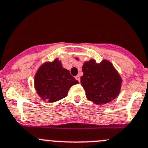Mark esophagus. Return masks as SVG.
I'll return each mask as SVG.
<instances>
[{
    "instance_id": "obj_1",
    "label": "esophagus",
    "mask_w": 148,
    "mask_h": 148,
    "mask_svg": "<svg viewBox=\"0 0 148 148\" xmlns=\"http://www.w3.org/2000/svg\"><path fill=\"white\" fill-rule=\"evenodd\" d=\"M75 79H76L77 81H78V82L80 83V81H81V78H80L79 75H77V76H75Z\"/></svg>"
}]
</instances>
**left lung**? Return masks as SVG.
<instances>
[{
    "mask_svg": "<svg viewBox=\"0 0 148 148\" xmlns=\"http://www.w3.org/2000/svg\"><path fill=\"white\" fill-rule=\"evenodd\" d=\"M82 71L81 84L89 101L102 105L112 102L118 96L123 80L109 61L103 59L97 63L91 59L84 63Z\"/></svg>",
    "mask_w": 148,
    "mask_h": 148,
    "instance_id": "8db88e82",
    "label": "left lung"
}]
</instances>
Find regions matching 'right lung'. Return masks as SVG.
Instances as JSON below:
<instances>
[{
    "label": "right lung",
    "mask_w": 148,
    "mask_h": 148,
    "mask_svg": "<svg viewBox=\"0 0 148 148\" xmlns=\"http://www.w3.org/2000/svg\"><path fill=\"white\" fill-rule=\"evenodd\" d=\"M78 81L70 71L62 67L61 61L56 59L46 62L39 67L34 76V88L42 101L53 103L67 95L69 89Z\"/></svg>",
    "instance_id": "1"
}]
</instances>
